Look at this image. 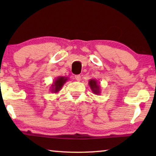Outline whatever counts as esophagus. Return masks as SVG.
I'll return each instance as SVG.
<instances>
[{
    "mask_svg": "<svg viewBox=\"0 0 156 156\" xmlns=\"http://www.w3.org/2000/svg\"><path fill=\"white\" fill-rule=\"evenodd\" d=\"M74 79H75L76 81H78V82H80L81 80V76L80 75H75L74 76Z\"/></svg>",
    "mask_w": 156,
    "mask_h": 156,
    "instance_id": "34e87169",
    "label": "esophagus"
}]
</instances>
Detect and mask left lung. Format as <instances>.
<instances>
[{
  "label": "left lung",
  "mask_w": 156,
  "mask_h": 156,
  "mask_svg": "<svg viewBox=\"0 0 156 156\" xmlns=\"http://www.w3.org/2000/svg\"><path fill=\"white\" fill-rule=\"evenodd\" d=\"M89 87H90L92 92L94 94H100V93H101V89H100L99 83H98L97 80H96L95 79H91V80L89 81Z\"/></svg>",
  "instance_id": "obj_1"
}]
</instances>
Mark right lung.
<instances>
[{
  "label": "right lung",
  "mask_w": 156,
  "mask_h": 156,
  "mask_svg": "<svg viewBox=\"0 0 156 156\" xmlns=\"http://www.w3.org/2000/svg\"><path fill=\"white\" fill-rule=\"evenodd\" d=\"M68 80V77L66 76H59L55 79L54 82L52 84H51L50 87V91L52 93H58L59 91L61 90V89L62 88L63 85L67 82Z\"/></svg>",
  "instance_id": "add662e5"
}]
</instances>
